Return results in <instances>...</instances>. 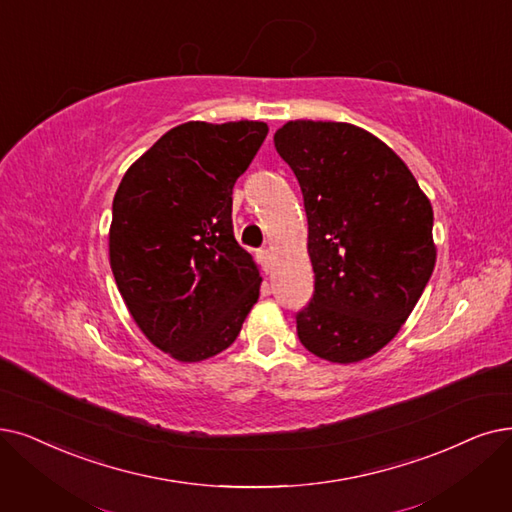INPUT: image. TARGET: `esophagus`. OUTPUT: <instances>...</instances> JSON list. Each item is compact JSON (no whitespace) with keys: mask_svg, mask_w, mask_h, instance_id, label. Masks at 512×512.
<instances>
[{"mask_svg":"<svg viewBox=\"0 0 512 512\" xmlns=\"http://www.w3.org/2000/svg\"><path fill=\"white\" fill-rule=\"evenodd\" d=\"M258 260H260V264H262V269L269 273L271 267H273V254H271V250H267V248L258 250Z\"/></svg>","mask_w":512,"mask_h":512,"instance_id":"1","label":"esophagus"}]
</instances>
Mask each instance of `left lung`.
<instances>
[{
	"label": "left lung",
	"instance_id": "left-lung-1",
	"mask_svg": "<svg viewBox=\"0 0 512 512\" xmlns=\"http://www.w3.org/2000/svg\"><path fill=\"white\" fill-rule=\"evenodd\" d=\"M273 140L309 220L315 292L296 315L298 338L332 363L372 357L433 275L431 201L399 155L357 126L298 119Z\"/></svg>",
	"mask_w": 512,
	"mask_h": 512
}]
</instances>
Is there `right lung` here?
Returning <instances> with one entry per match:
<instances>
[{
	"instance_id": "right-lung-1",
	"label": "right lung",
	"mask_w": 512,
	"mask_h": 512,
	"mask_svg": "<svg viewBox=\"0 0 512 512\" xmlns=\"http://www.w3.org/2000/svg\"><path fill=\"white\" fill-rule=\"evenodd\" d=\"M262 121H187L134 161L113 199L109 258L130 315L157 349L193 363L235 342L260 273L233 233V187Z\"/></svg>"
}]
</instances>
